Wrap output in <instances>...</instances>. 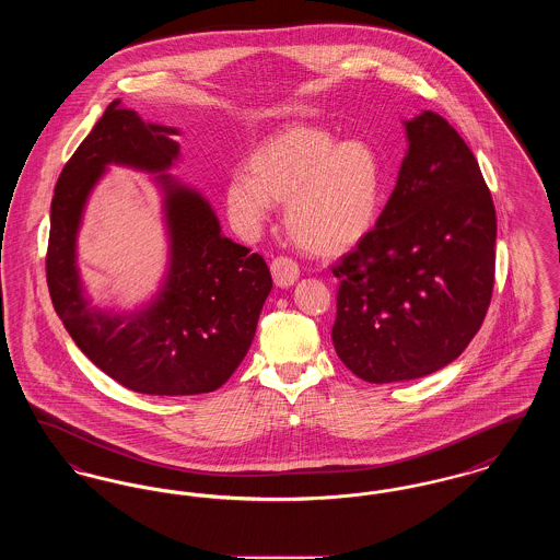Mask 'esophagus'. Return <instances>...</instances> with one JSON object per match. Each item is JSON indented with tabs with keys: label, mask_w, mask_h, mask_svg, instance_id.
Segmentation results:
<instances>
[{
	"label": "esophagus",
	"mask_w": 560,
	"mask_h": 560,
	"mask_svg": "<svg viewBox=\"0 0 560 560\" xmlns=\"http://www.w3.org/2000/svg\"><path fill=\"white\" fill-rule=\"evenodd\" d=\"M270 272L275 279V285L279 288H292L293 283L300 277V268L293 262L292 258H277L270 265Z\"/></svg>",
	"instance_id": "1"
}]
</instances>
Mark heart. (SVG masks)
Returning a JSON list of instances; mask_svg holds the SVG:
<instances>
[{
    "instance_id": "obj_1",
    "label": "heart",
    "mask_w": 560,
    "mask_h": 560,
    "mask_svg": "<svg viewBox=\"0 0 560 560\" xmlns=\"http://www.w3.org/2000/svg\"><path fill=\"white\" fill-rule=\"evenodd\" d=\"M245 170L224 185V203L243 235L267 222L285 201L283 224L293 243L320 258L340 256L375 224L386 170L375 147L352 138L340 142L317 126L290 124L262 138Z\"/></svg>"
}]
</instances>
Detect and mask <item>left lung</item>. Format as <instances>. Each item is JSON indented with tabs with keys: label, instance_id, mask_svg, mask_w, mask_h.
I'll return each mask as SVG.
<instances>
[{
	"label": "left lung",
	"instance_id": "1",
	"mask_svg": "<svg viewBox=\"0 0 560 560\" xmlns=\"http://www.w3.org/2000/svg\"><path fill=\"white\" fill-rule=\"evenodd\" d=\"M407 153L375 229L331 272V340L372 384L424 377L455 361L487 315L495 208L468 144L436 113L405 119Z\"/></svg>",
	"mask_w": 560,
	"mask_h": 560
}]
</instances>
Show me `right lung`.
Masks as SVG:
<instances>
[{
    "label": "right lung",
    "mask_w": 560,
    "mask_h": 560,
    "mask_svg": "<svg viewBox=\"0 0 560 560\" xmlns=\"http://www.w3.org/2000/svg\"><path fill=\"white\" fill-rule=\"evenodd\" d=\"M178 133L110 103L58 176L46 258L54 311L81 352L121 386L158 397L220 388L252 347L272 290L262 256L224 237L210 201L170 174ZM108 164L154 174L168 237L161 290L124 314L91 304L77 265L84 206Z\"/></svg>",
    "instance_id": "obj_1"
}]
</instances>
